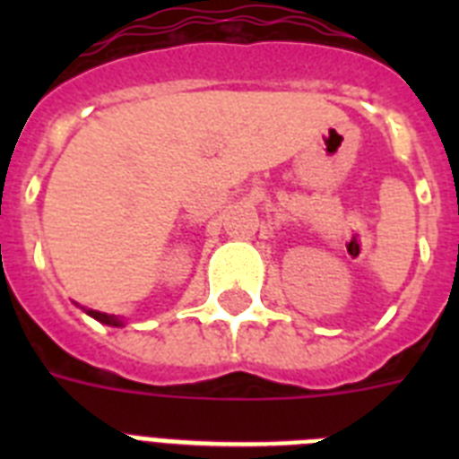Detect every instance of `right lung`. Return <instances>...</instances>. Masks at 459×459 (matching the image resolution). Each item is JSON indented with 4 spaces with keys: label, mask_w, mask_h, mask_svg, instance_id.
<instances>
[{
    "label": "right lung",
    "mask_w": 459,
    "mask_h": 459,
    "mask_svg": "<svg viewBox=\"0 0 459 459\" xmlns=\"http://www.w3.org/2000/svg\"><path fill=\"white\" fill-rule=\"evenodd\" d=\"M90 316H95L97 321H102V324H109V326H121V321L117 316H111V314H104V312H95V309H90Z\"/></svg>",
    "instance_id": "add662e5"
}]
</instances>
